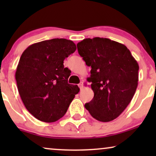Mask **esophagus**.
Segmentation results:
<instances>
[{"label":"esophagus","mask_w":156,"mask_h":156,"mask_svg":"<svg viewBox=\"0 0 156 156\" xmlns=\"http://www.w3.org/2000/svg\"><path fill=\"white\" fill-rule=\"evenodd\" d=\"M83 84H84V82H83V81L82 82H81L80 84H79V87H80V89H82V87H83Z\"/></svg>","instance_id":"obj_1"}]
</instances>
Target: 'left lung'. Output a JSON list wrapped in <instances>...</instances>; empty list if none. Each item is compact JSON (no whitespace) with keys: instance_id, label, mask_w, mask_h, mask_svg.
<instances>
[{"instance_id":"1","label":"left lung","mask_w":156,"mask_h":156,"mask_svg":"<svg viewBox=\"0 0 156 156\" xmlns=\"http://www.w3.org/2000/svg\"><path fill=\"white\" fill-rule=\"evenodd\" d=\"M76 46L86 65L91 67L89 82L94 95L85 108L98 121H113L125 110L136 92L137 61L124 44L108 38H86Z\"/></svg>"}]
</instances>
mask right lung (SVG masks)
Wrapping results in <instances>:
<instances>
[{"label":"right lung","mask_w":156,"mask_h":156,"mask_svg":"<svg viewBox=\"0 0 156 156\" xmlns=\"http://www.w3.org/2000/svg\"><path fill=\"white\" fill-rule=\"evenodd\" d=\"M76 49L72 40L55 38L31 44L21 55L16 72L18 92L38 120H59L80 91L77 85L68 84L71 72L63 65Z\"/></svg>","instance_id":"1"}]
</instances>
